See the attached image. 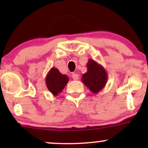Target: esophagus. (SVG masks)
I'll list each match as a JSON object with an SVG mask.
<instances>
[{
  "instance_id": "obj_1",
  "label": "esophagus",
  "mask_w": 148,
  "mask_h": 148,
  "mask_svg": "<svg viewBox=\"0 0 148 148\" xmlns=\"http://www.w3.org/2000/svg\"><path fill=\"white\" fill-rule=\"evenodd\" d=\"M72 77L73 78V79L76 81V80L79 79V74H76V73H74V74H72Z\"/></svg>"
}]
</instances>
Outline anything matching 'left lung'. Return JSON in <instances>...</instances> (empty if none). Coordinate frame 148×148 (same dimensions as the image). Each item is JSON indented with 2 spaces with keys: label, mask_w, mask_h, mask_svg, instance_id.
<instances>
[{
  "label": "left lung",
  "mask_w": 148,
  "mask_h": 148,
  "mask_svg": "<svg viewBox=\"0 0 148 148\" xmlns=\"http://www.w3.org/2000/svg\"><path fill=\"white\" fill-rule=\"evenodd\" d=\"M87 69V72L81 77V81L92 92L97 94L106 86L108 74L102 65L92 59L88 60Z\"/></svg>",
  "instance_id": "1"
}]
</instances>
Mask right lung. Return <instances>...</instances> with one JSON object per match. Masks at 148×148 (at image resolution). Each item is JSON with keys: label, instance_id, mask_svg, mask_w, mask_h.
<instances>
[{"label": "right lung", "instance_id": "right-lung-1", "mask_svg": "<svg viewBox=\"0 0 148 148\" xmlns=\"http://www.w3.org/2000/svg\"><path fill=\"white\" fill-rule=\"evenodd\" d=\"M45 80L47 88L53 96L60 93L69 81L68 76L61 74L55 67H52L49 71Z\"/></svg>", "mask_w": 148, "mask_h": 148}]
</instances>
